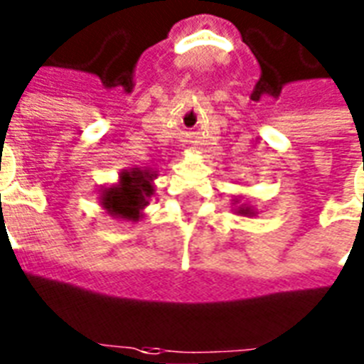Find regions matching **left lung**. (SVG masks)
I'll list each match as a JSON object with an SVG mask.
<instances>
[{"instance_id": "left-lung-1", "label": "left lung", "mask_w": 364, "mask_h": 364, "mask_svg": "<svg viewBox=\"0 0 364 364\" xmlns=\"http://www.w3.org/2000/svg\"><path fill=\"white\" fill-rule=\"evenodd\" d=\"M235 214L238 216H246V218H255L257 216V210H255L254 206L246 205V203H240V199H235Z\"/></svg>"}]
</instances>
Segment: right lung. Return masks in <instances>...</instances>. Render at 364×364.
<instances>
[{"label": "right lung", "instance_id": "obj_1", "mask_svg": "<svg viewBox=\"0 0 364 364\" xmlns=\"http://www.w3.org/2000/svg\"><path fill=\"white\" fill-rule=\"evenodd\" d=\"M158 174L152 167H127L122 168L118 182L109 188H103L100 203L107 214L126 222H139L148 206V200L154 196L156 186L154 178Z\"/></svg>", "mask_w": 364, "mask_h": 364}]
</instances>
